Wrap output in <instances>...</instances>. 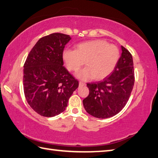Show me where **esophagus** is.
Segmentation results:
<instances>
[{"label":"esophagus","instance_id":"esophagus-1","mask_svg":"<svg viewBox=\"0 0 158 158\" xmlns=\"http://www.w3.org/2000/svg\"><path fill=\"white\" fill-rule=\"evenodd\" d=\"M79 86H84V85H85V83H83V82L80 81V82L79 83Z\"/></svg>","mask_w":158,"mask_h":158}]
</instances>
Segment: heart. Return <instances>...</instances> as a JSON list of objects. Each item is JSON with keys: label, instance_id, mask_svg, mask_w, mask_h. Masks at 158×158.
Instances as JSON below:
<instances>
[{"label": "heart", "instance_id": "obj_1", "mask_svg": "<svg viewBox=\"0 0 158 158\" xmlns=\"http://www.w3.org/2000/svg\"><path fill=\"white\" fill-rule=\"evenodd\" d=\"M119 58L117 47L104 40L80 43L75 50L66 49L62 53L63 60L69 71L77 72L85 62L87 67L77 74V77L83 80L105 78L113 71Z\"/></svg>", "mask_w": 158, "mask_h": 158}]
</instances>
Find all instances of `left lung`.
<instances>
[{
    "mask_svg": "<svg viewBox=\"0 0 158 158\" xmlns=\"http://www.w3.org/2000/svg\"><path fill=\"white\" fill-rule=\"evenodd\" d=\"M122 56L114 70L101 81L88 83L89 95L83 100L85 110L100 119L115 115L122 110L132 91L135 71L132 54L122 46Z\"/></svg>",
    "mask_w": 158,
    "mask_h": 158,
    "instance_id": "obj_1",
    "label": "left lung"
}]
</instances>
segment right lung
I'll return each instance as SVG.
<instances>
[{
  "mask_svg": "<svg viewBox=\"0 0 158 158\" xmlns=\"http://www.w3.org/2000/svg\"><path fill=\"white\" fill-rule=\"evenodd\" d=\"M71 38L53 33L40 39L23 65V92L28 105L43 117L65 110L79 81L63 66L62 53Z\"/></svg>",
  "mask_w": 158,
  "mask_h": 158,
  "instance_id": "right-lung-1",
  "label": "right lung"
}]
</instances>
